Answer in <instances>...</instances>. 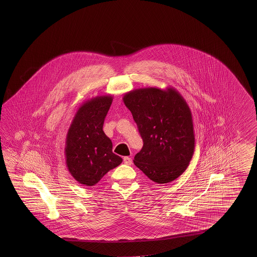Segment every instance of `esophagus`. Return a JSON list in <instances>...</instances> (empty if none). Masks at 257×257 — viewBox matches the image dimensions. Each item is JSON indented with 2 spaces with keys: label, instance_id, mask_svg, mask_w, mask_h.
<instances>
[{
  "label": "esophagus",
  "instance_id": "obj_1",
  "mask_svg": "<svg viewBox=\"0 0 257 257\" xmlns=\"http://www.w3.org/2000/svg\"><path fill=\"white\" fill-rule=\"evenodd\" d=\"M123 161H124V164H126V165L132 164V159L130 158V157H124Z\"/></svg>",
  "mask_w": 257,
  "mask_h": 257
}]
</instances>
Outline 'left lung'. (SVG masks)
<instances>
[{"instance_id":"1","label":"left lung","mask_w":257,"mask_h":257,"mask_svg":"<svg viewBox=\"0 0 257 257\" xmlns=\"http://www.w3.org/2000/svg\"><path fill=\"white\" fill-rule=\"evenodd\" d=\"M143 140L134 164L158 184L175 180L191 161L195 150L192 113L175 88H140L124 94Z\"/></svg>"}]
</instances>
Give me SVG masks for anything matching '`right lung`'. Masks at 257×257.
Wrapping results in <instances>:
<instances>
[{
    "label": "right lung",
    "instance_id": "right-lung-1",
    "mask_svg": "<svg viewBox=\"0 0 257 257\" xmlns=\"http://www.w3.org/2000/svg\"><path fill=\"white\" fill-rule=\"evenodd\" d=\"M112 95L88 100L77 110L66 137L67 168L80 184L93 186L122 163L112 152V142L103 131Z\"/></svg>",
    "mask_w": 257,
    "mask_h": 257
}]
</instances>
